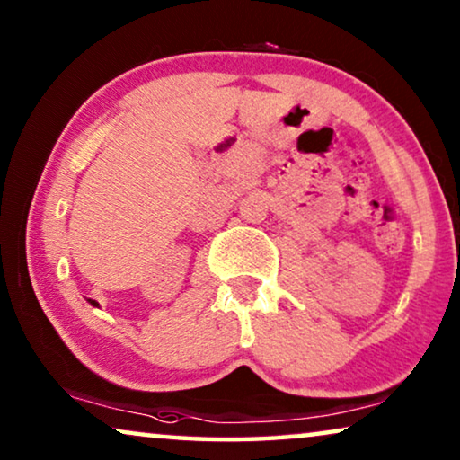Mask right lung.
Segmentation results:
<instances>
[{
	"label": "right lung",
	"instance_id": "add662e5",
	"mask_svg": "<svg viewBox=\"0 0 460 460\" xmlns=\"http://www.w3.org/2000/svg\"><path fill=\"white\" fill-rule=\"evenodd\" d=\"M90 304H92V305H98V304H96V301H93V299H90Z\"/></svg>",
	"mask_w": 460,
	"mask_h": 460
}]
</instances>
